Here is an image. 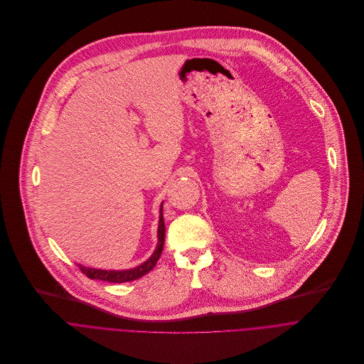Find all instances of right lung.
<instances>
[{"mask_svg":"<svg viewBox=\"0 0 364 364\" xmlns=\"http://www.w3.org/2000/svg\"><path fill=\"white\" fill-rule=\"evenodd\" d=\"M164 205V203H162ZM161 205V212H159V227H158V245L155 252L151 255L149 259L144 261L143 264L130 268V269H97V268H87L79 264L80 271L86 274L92 279H102V281H109V282H127L137 279L143 277L144 274H148L158 262L162 251H164V244H165V223H164V208Z\"/></svg>","mask_w":364,"mask_h":364,"instance_id":"add662e5","label":"right lung"}]
</instances>
